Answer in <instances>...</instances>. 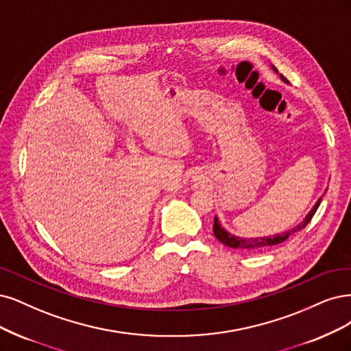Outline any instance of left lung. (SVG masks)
I'll return each instance as SVG.
<instances>
[{
    "label": "left lung",
    "instance_id": "1",
    "mask_svg": "<svg viewBox=\"0 0 351 351\" xmlns=\"http://www.w3.org/2000/svg\"><path fill=\"white\" fill-rule=\"evenodd\" d=\"M273 71L276 72V74H279L277 72V69L274 66H271ZM280 78L283 82L289 84L287 80L280 74ZM321 200L322 197H319L317 200V203L313 204V208L309 210V213L305 216V219L302 221L299 225H296L293 229H289V231L286 232H282V234H276L273 237H258V238H241V237H235L232 234H229L226 229L219 223V221H217V217L215 216V222H213V235L221 241V243L229 248H237V250H244V251H261V250H265V248H270V247H274L277 244H282L285 243V241L291 237L292 234L300 231V229H304L309 221L312 219V216L315 215L317 209L319 208L321 204Z\"/></svg>",
    "mask_w": 351,
    "mask_h": 351
}]
</instances>
